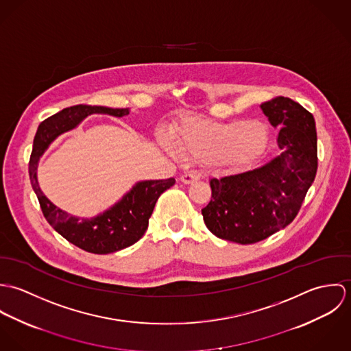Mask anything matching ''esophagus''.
<instances>
[{
  "label": "esophagus",
  "mask_w": 351,
  "mask_h": 351,
  "mask_svg": "<svg viewBox=\"0 0 351 351\" xmlns=\"http://www.w3.org/2000/svg\"><path fill=\"white\" fill-rule=\"evenodd\" d=\"M200 180V176L196 174V173H185L184 176H181V182L182 184H193V182H197Z\"/></svg>",
  "instance_id": "esophagus-1"
}]
</instances>
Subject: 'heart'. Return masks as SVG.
<instances>
[{
	"mask_svg": "<svg viewBox=\"0 0 351 351\" xmlns=\"http://www.w3.org/2000/svg\"><path fill=\"white\" fill-rule=\"evenodd\" d=\"M266 142L267 128L261 121L216 123L189 117L181 123L174 135V146L180 154L201 160L216 156L224 160L250 159L265 149ZM162 143L174 152L166 139Z\"/></svg>",
	"mask_w": 351,
	"mask_h": 351,
	"instance_id": "b5f03b06",
	"label": "heart"
}]
</instances>
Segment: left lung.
Masks as SVG:
<instances>
[{"mask_svg": "<svg viewBox=\"0 0 351 351\" xmlns=\"http://www.w3.org/2000/svg\"><path fill=\"white\" fill-rule=\"evenodd\" d=\"M261 109L280 128V154L251 170L210 178L212 197L201 209L213 235L241 245L263 241L291 224L317 170L312 113L288 97L266 101Z\"/></svg>", "mask_w": 351, "mask_h": 351, "instance_id": "8db88e82", "label": "left lung"}]
</instances>
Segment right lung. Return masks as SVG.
Returning <instances> with one entry per match:
<instances>
[{
	"instance_id": "1",
	"label": "right lung",
	"mask_w": 351,
	"mask_h": 351,
	"mask_svg": "<svg viewBox=\"0 0 351 351\" xmlns=\"http://www.w3.org/2000/svg\"><path fill=\"white\" fill-rule=\"evenodd\" d=\"M93 113L123 117L128 108L75 105L46 119L38 128L29 159L31 185L51 227L70 243L93 254H109L136 243L149 227V219L159 196L176 184L174 178L136 182L114 205L90 219H80L62 210L42 192L38 182L40 156L62 134L74 130Z\"/></svg>"
}]
</instances>
